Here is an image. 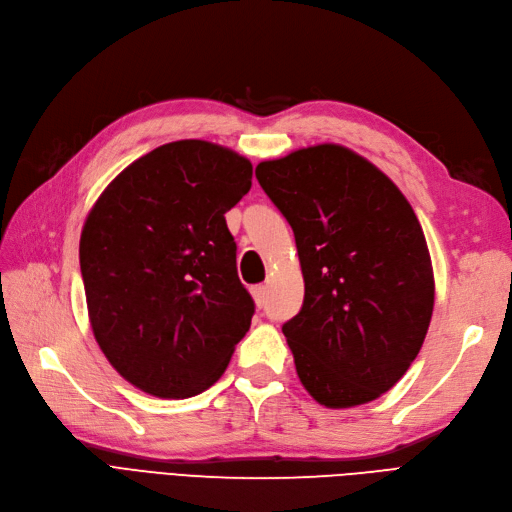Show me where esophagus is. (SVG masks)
Wrapping results in <instances>:
<instances>
[{
    "instance_id": "obj_1",
    "label": "esophagus",
    "mask_w": 512,
    "mask_h": 512,
    "mask_svg": "<svg viewBox=\"0 0 512 512\" xmlns=\"http://www.w3.org/2000/svg\"><path fill=\"white\" fill-rule=\"evenodd\" d=\"M252 297H254L258 308L265 306V301H267V286H262V284L254 286V288H252Z\"/></svg>"
}]
</instances>
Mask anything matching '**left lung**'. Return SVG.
I'll use <instances>...</instances> for the list:
<instances>
[{
    "label": "left lung",
    "instance_id": "8db88e82",
    "mask_svg": "<svg viewBox=\"0 0 512 512\" xmlns=\"http://www.w3.org/2000/svg\"><path fill=\"white\" fill-rule=\"evenodd\" d=\"M256 178L295 232L306 295L282 331L301 385L329 409L370 403L405 375L431 323L435 278L416 213L340 144L260 161Z\"/></svg>",
    "mask_w": 512,
    "mask_h": 512
}]
</instances>
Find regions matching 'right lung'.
<instances>
[{
  "label": "right lung",
  "instance_id": "add662e5",
  "mask_svg": "<svg viewBox=\"0 0 512 512\" xmlns=\"http://www.w3.org/2000/svg\"><path fill=\"white\" fill-rule=\"evenodd\" d=\"M250 187V159L178 140L127 165L90 209L79 239L90 327L137 390H209L250 329L254 301L224 217Z\"/></svg>",
  "mask_w": 512,
  "mask_h": 512
}]
</instances>
